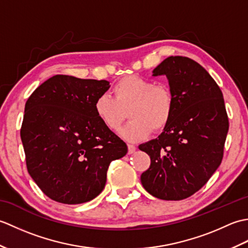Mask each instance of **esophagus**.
<instances>
[{
  "instance_id": "34e87169",
  "label": "esophagus",
  "mask_w": 248,
  "mask_h": 248,
  "mask_svg": "<svg viewBox=\"0 0 248 248\" xmlns=\"http://www.w3.org/2000/svg\"><path fill=\"white\" fill-rule=\"evenodd\" d=\"M135 149H136V147L134 145H128V152H129L130 155L133 154V152L135 151Z\"/></svg>"
}]
</instances>
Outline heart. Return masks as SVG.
<instances>
[{
  "label": "heart",
  "instance_id": "heart-1",
  "mask_svg": "<svg viewBox=\"0 0 248 248\" xmlns=\"http://www.w3.org/2000/svg\"><path fill=\"white\" fill-rule=\"evenodd\" d=\"M114 98L101 93L93 103L99 120L112 131H118L125 119H131L121 130L129 141L147 138L151 130L160 131L170 123L173 112V94L166 84H155L151 78L129 76L115 84Z\"/></svg>",
  "mask_w": 248,
  "mask_h": 248
}]
</instances>
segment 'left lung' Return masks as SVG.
<instances>
[{"instance_id":"left-lung-1","label":"left lung","mask_w":248,"mask_h":248,"mask_svg":"<svg viewBox=\"0 0 248 248\" xmlns=\"http://www.w3.org/2000/svg\"><path fill=\"white\" fill-rule=\"evenodd\" d=\"M152 72L166 76L175 104L163 132L139 146L151 161L140 181L159 199H186L222 163L229 129L223 93L208 71L188 57H167Z\"/></svg>"}]
</instances>
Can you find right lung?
Segmentation results:
<instances>
[{"label":"right lung","instance_id":"right-lung-1","mask_svg":"<svg viewBox=\"0 0 248 248\" xmlns=\"http://www.w3.org/2000/svg\"><path fill=\"white\" fill-rule=\"evenodd\" d=\"M105 80L57 75L37 87L25 103L20 135L28 171L52 200L87 202L103 191L114 160L128 152L123 140L94 113Z\"/></svg>","mask_w":248,"mask_h":248}]
</instances>
